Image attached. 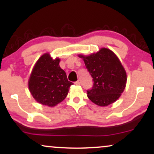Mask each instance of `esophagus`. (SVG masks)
Segmentation results:
<instances>
[{
  "label": "esophagus",
  "instance_id": "34e87169",
  "mask_svg": "<svg viewBox=\"0 0 154 154\" xmlns=\"http://www.w3.org/2000/svg\"><path fill=\"white\" fill-rule=\"evenodd\" d=\"M75 85H81V82H80V81H75Z\"/></svg>",
  "mask_w": 154,
  "mask_h": 154
}]
</instances>
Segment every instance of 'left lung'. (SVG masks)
<instances>
[{
  "label": "left lung",
  "mask_w": 154,
  "mask_h": 154,
  "mask_svg": "<svg viewBox=\"0 0 154 154\" xmlns=\"http://www.w3.org/2000/svg\"><path fill=\"white\" fill-rule=\"evenodd\" d=\"M91 75L93 86L87 90L94 104L106 106L116 102L125 90L127 75L118 57L107 48L89 56L80 54Z\"/></svg>",
  "instance_id": "obj_1"
}]
</instances>
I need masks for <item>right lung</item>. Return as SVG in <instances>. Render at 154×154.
<instances>
[{
    "mask_svg": "<svg viewBox=\"0 0 154 154\" xmlns=\"http://www.w3.org/2000/svg\"><path fill=\"white\" fill-rule=\"evenodd\" d=\"M60 60H53L45 53L38 59L29 80V89L40 104L54 106L62 102L73 83L69 81L65 71L60 68Z\"/></svg>",
    "mask_w": 154,
    "mask_h": 154,
    "instance_id": "obj_1",
    "label": "right lung"
}]
</instances>
